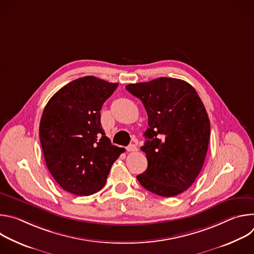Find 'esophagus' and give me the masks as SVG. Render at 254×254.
Segmentation results:
<instances>
[{"label": "esophagus", "mask_w": 254, "mask_h": 254, "mask_svg": "<svg viewBox=\"0 0 254 254\" xmlns=\"http://www.w3.org/2000/svg\"><path fill=\"white\" fill-rule=\"evenodd\" d=\"M127 152H136L137 148H136L135 144H129V146L127 147Z\"/></svg>", "instance_id": "1"}]
</instances>
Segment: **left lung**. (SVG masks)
Wrapping results in <instances>:
<instances>
[{
    "mask_svg": "<svg viewBox=\"0 0 254 254\" xmlns=\"http://www.w3.org/2000/svg\"><path fill=\"white\" fill-rule=\"evenodd\" d=\"M126 88L141 100L149 119L140 148L148 168L137 181L159 196L183 193L198 177L208 150L210 121L201 98L188 82L171 77Z\"/></svg>",
    "mask_w": 254,
    "mask_h": 254,
    "instance_id": "8db88e82",
    "label": "left lung"
}]
</instances>
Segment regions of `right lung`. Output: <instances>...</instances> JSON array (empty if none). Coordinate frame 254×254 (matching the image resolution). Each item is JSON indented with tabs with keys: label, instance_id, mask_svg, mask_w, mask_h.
Returning a JSON list of instances; mask_svg holds the SVG:
<instances>
[{
	"label": "right lung",
	"instance_id": "1",
	"mask_svg": "<svg viewBox=\"0 0 254 254\" xmlns=\"http://www.w3.org/2000/svg\"><path fill=\"white\" fill-rule=\"evenodd\" d=\"M118 85L80 77L59 89L44 108L39 134L45 163L69 193L88 196L101 190L114 162L125 152L113 146L100 124L102 104Z\"/></svg>",
	"mask_w": 254,
	"mask_h": 254
}]
</instances>
